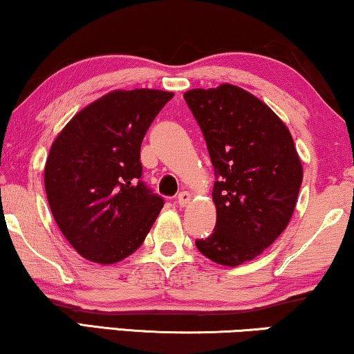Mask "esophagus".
Masks as SVG:
<instances>
[{"label":"esophagus","mask_w":354,"mask_h":354,"mask_svg":"<svg viewBox=\"0 0 354 354\" xmlns=\"http://www.w3.org/2000/svg\"><path fill=\"white\" fill-rule=\"evenodd\" d=\"M190 201H192V195L188 192H180L178 193V196H177V205L178 206H187V205H190Z\"/></svg>","instance_id":"esophagus-1"}]
</instances>
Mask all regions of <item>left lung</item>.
<instances>
[{"label": "left lung", "mask_w": 354, "mask_h": 354, "mask_svg": "<svg viewBox=\"0 0 354 354\" xmlns=\"http://www.w3.org/2000/svg\"><path fill=\"white\" fill-rule=\"evenodd\" d=\"M216 172L214 232L196 240L206 258L222 266L254 259L287 229L303 182L293 138L277 114L240 86L183 93Z\"/></svg>", "instance_id": "8db88e82"}]
</instances>
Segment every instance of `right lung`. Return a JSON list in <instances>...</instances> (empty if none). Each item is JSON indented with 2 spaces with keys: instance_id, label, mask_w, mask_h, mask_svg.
Instances as JSON below:
<instances>
[{
  "instance_id": "add662e5",
  "label": "right lung",
  "mask_w": 354,
  "mask_h": 354,
  "mask_svg": "<svg viewBox=\"0 0 354 354\" xmlns=\"http://www.w3.org/2000/svg\"><path fill=\"white\" fill-rule=\"evenodd\" d=\"M174 96L114 90L69 120L51 145L45 190L53 217L85 259L114 264L137 251L164 200L142 182L140 147Z\"/></svg>"
}]
</instances>
